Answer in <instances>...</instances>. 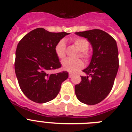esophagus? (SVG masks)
<instances>
[{
	"label": "esophagus",
	"instance_id": "obj_1",
	"mask_svg": "<svg viewBox=\"0 0 132 132\" xmlns=\"http://www.w3.org/2000/svg\"><path fill=\"white\" fill-rule=\"evenodd\" d=\"M73 73H69V77L71 78V77H73Z\"/></svg>",
	"mask_w": 132,
	"mask_h": 132
}]
</instances>
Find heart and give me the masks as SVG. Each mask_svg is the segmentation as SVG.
<instances>
[{
	"instance_id": "obj_1",
	"label": "heart",
	"mask_w": 132,
	"mask_h": 132,
	"mask_svg": "<svg viewBox=\"0 0 132 132\" xmlns=\"http://www.w3.org/2000/svg\"><path fill=\"white\" fill-rule=\"evenodd\" d=\"M75 47L80 51V56L81 57L84 58L85 59H87L89 57L88 53H87L89 44L87 39L81 38H77L73 39ZM65 42L63 39H61L56 44L55 47V52L57 57L62 59L65 57ZM62 67L63 69L67 70L69 71H76L77 70L82 68L84 66V63L80 59H77V60H69V59H64L61 63Z\"/></svg>"
}]
</instances>
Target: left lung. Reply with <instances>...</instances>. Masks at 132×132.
<instances>
[{
  "mask_svg": "<svg viewBox=\"0 0 132 132\" xmlns=\"http://www.w3.org/2000/svg\"><path fill=\"white\" fill-rule=\"evenodd\" d=\"M75 34L87 38L93 50L89 65L82 70L88 76H81L80 82L75 87V94L80 102L94 105L103 101L112 88L119 67L117 44L110 35L98 29Z\"/></svg>",
  "mask_w": 132,
  "mask_h": 132,
  "instance_id": "left-lung-1",
  "label": "left lung"
}]
</instances>
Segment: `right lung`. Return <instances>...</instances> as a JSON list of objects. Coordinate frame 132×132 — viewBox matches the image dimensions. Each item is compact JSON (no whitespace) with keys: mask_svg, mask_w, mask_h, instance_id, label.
<instances>
[{"mask_svg":"<svg viewBox=\"0 0 132 132\" xmlns=\"http://www.w3.org/2000/svg\"><path fill=\"white\" fill-rule=\"evenodd\" d=\"M68 34L39 28L27 34L18 43L15 73L22 91L31 101L41 104L54 99L62 82L68 78L67 71L49 73L50 70L61 67L55 47Z\"/></svg>","mask_w":132,"mask_h":132,"instance_id":"obj_1","label":"right lung"}]
</instances>
